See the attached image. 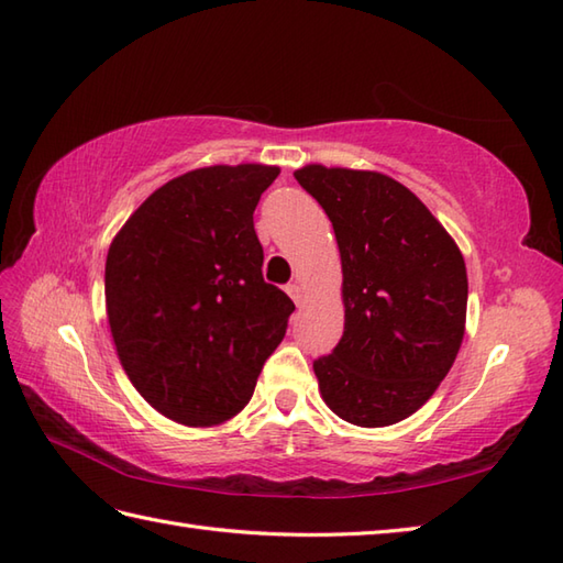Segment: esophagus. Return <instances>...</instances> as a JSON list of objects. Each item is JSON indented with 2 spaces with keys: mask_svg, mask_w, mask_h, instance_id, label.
Returning a JSON list of instances; mask_svg holds the SVG:
<instances>
[{
  "mask_svg": "<svg viewBox=\"0 0 563 563\" xmlns=\"http://www.w3.org/2000/svg\"><path fill=\"white\" fill-rule=\"evenodd\" d=\"M286 294L291 296V301L296 303V306H301L303 301H306V294H303V289H301V284L298 282H294V284H289L286 286Z\"/></svg>",
  "mask_w": 563,
  "mask_h": 563,
  "instance_id": "obj_1",
  "label": "esophagus"
}]
</instances>
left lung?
Here are the masks:
<instances>
[{
    "label": "left lung",
    "instance_id": "left-lung-1",
    "mask_svg": "<svg viewBox=\"0 0 563 563\" xmlns=\"http://www.w3.org/2000/svg\"><path fill=\"white\" fill-rule=\"evenodd\" d=\"M342 257L344 334L313 364L336 417L378 429L407 419L448 376L465 336L467 269L421 199L376 170L298 168Z\"/></svg>",
    "mask_w": 563,
    "mask_h": 563
}]
</instances>
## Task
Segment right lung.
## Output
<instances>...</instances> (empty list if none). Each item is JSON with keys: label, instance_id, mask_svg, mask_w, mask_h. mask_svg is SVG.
<instances>
[{"label": "right lung", "instance_id": "1", "mask_svg": "<svg viewBox=\"0 0 563 563\" xmlns=\"http://www.w3.org/2000/svg\"><path fill=\"white\" fill-rule=\"evenodd\" d=\"M277 166L197 168L124 221L106 260L120 364L148 405L185 427H219L253 397L294 301L262 279L253 211Z\"/></svg>", "mask_w": 563, "mask_h": 563}]
</instances>
